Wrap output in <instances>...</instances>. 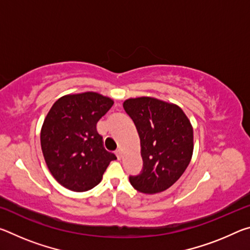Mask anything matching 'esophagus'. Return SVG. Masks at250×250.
I'll return each mask as SVG.
<instances>
[{
  "instance_id": "obj_1",
  "label": "esophagus",
  "mask_w": 250,
  "mask_h": 250,
  "mask_svg": "<svg viewBox=\"0 0 250 250\" xmlns=\"http://www.w3.org/2000/svg\"><path fill=\"white\" fill-rule=\"evenodd\" d=\"M116 155H117V158L120 160V159L122 158V150H121V149H118V150L116 151Z\"/></svg>"
}]
</instances>
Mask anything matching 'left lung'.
<instances>
[{
  "label": "left lung",
  "mask_w": 250,
  "mask_h": 250,
  "mask_svg": "<svg viewBox=\"0 0 250 250\" xmlns=\"http://www.w3.org/2000/svg\"><path fill=\"white\" fill-rule=\"evenodd\" d=\"M124 108L137 126L143 160L140 174L129 177L131 185L146 194L166 191L191 162V122L179 105L152 97L129 98Z\"/></svg>",
  "instance_id": "left-lung-1"
}]
</instances>
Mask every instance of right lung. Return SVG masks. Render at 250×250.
Masks as SVG:
<instances>
[{"instance_id":"obj_1","label":"right lung","mask_w":250,"mask_h":250,"mask_svg":"<svg viewBox=\"0 0 250 250\" xmlns=\"http://www.w3.org/2000/svg\"><path fill=\"white\" fill-rule=\"evenodd\" d=\"M113 100L98 92L62 96L46 116L41 130L45 162L59 184L86 192L100 183L109 163L117 156L104 149L97 122Z\"/></svg>"}]
</instances>
